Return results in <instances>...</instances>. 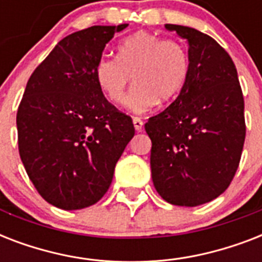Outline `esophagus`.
<instances>
[{
	"mask_svg": "<svg viewBox=\"0 0 262 262\" xmlns=\"http://www.w3.org/2000/svg\"><path fill=\"white\" fill-rule=\"evenodd\" d=\"M133 125H135V129L137 132L143 130V121L139 118V117H133Z\"/></svg>",
	"mask_w": 262,
	"mask_h": 262,
	"instance_id": "obj_1",
	"label": "esophagus"
}]
</instances>
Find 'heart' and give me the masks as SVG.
<instances>
[{
  "mask_svg": "<svg viewBox=\"0 0 262 262\" xmlns=\"http://www.w3.org/2000/svg\"><path fill=\"white\" fill-rule=\"evenodd\" d=\"M189 73V58L181 43L162 39L147 31L126 38L118 47V57H103L95 67L99 88L110 102L121 104L132 81L127 107L143 114L181 92Z\"/></svg>",
  "mask_w": 262,
  "mask_h": 262,
  "instance_id": "1",
  "label": "heart"
}]
</instances>
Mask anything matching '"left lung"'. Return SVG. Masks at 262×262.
Listing matches in <instances>:
<instances>
[{
    "instance_id": "8db88e82",
    "label": "left lung",
    "mask_w": 262,
    "mask_h": 262,
    "mask_svg": "<svg viewBox=\"0 0 262 262\" xmlns=\"http://www.w3.org/2000/svg\"><path fill=\"white\" fill-rule=\"evenodd\" d=\"M189 43V73L178 98L145 123L151 171L167 203L197 207L231 183L244 149V95L228 53L209 35L166 24Z\"/></svg>"
}]
</instances>
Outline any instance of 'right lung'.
I'll use <instances>...</instances> for the list:
<instances>
[{
  "label": "right lung",
  "instance_id": "add662e5",
  "mask_svg": "<svg viewBox=\"0 0 262 262\" xmlns=\"http://www.w3.org/2000/svg\"><path fill=\"white\" fill-rule=\"evenodd\" d=\"M127 24L94 26L68 35L31 75L18 106V154L47 203L65 211L102 199L115 164L135 136L129 115L103 95L95 67Z\"/></svg>",
  "mask_w": 262,
  "mask_h": 262
}]
</instances>
